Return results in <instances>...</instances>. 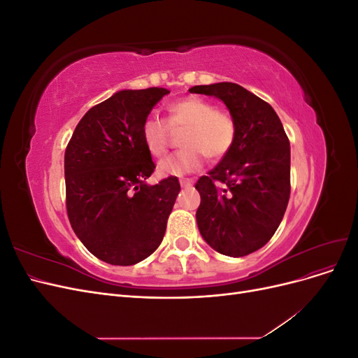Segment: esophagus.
I'll use <instances>...</instances> for the list:
<instances>
[{
    "label": "esophagus",
    "mask_w": 358,
    "mask_h": 358,
    "mask_svg": "<svg viewBox=\"0 0 358 358\" xmlns=\"http://www.w3.org/2000/svg\"><path fill=\"white\" fill-rule=\"evenodd\" d=\"M192 183H194V179H189V178H187V179H180V185L182 187H191L192 185Z\"/></svg>",
    "instance_id": "1"
}]
</instances>
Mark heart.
<instances>
[{"label": "heart", "instance_id": "obj_1", "mask_svg": "<svg viewBox=\"0 0 358 358\" xmlns=\"http://www.w3.org/2000/svg\"><path fill=\"white\" fill-rule=\"evenodd\" d=\"M182 133L183 149L158 162L161 176H182L201 169L204 157L218 161L230 152L237 127L230 112L215 109V104L201 96H187L171 103L167 121L148 116L142 125V140L148 152L161 157L167 152L171 131Z\"/></svg>", "mask_w": 358, "mask_h": 358}]
</instances>
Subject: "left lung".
<instances>
[{
    "label": "left lung",
    "mask_w": 358,
    "mask_h": 358,
    "mask_svg": "<svg viewBox=\"0 0 358 358\" xmlns=\"http://www.w3.org/2000/svg\"><path fill=\"white\" fill-rule=\"evenodd\" d=\"M189 92L222 100L237 127L230 152L196 183L199 230L215 251L245 257L272 239L284 218L289 140L273 107L241 85H199Z\"/></svg>",
    "instance_id": "left-lung-1"
}]
</instances>
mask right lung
Instances as JSON below:
<instances>
[{
	"label": "right lung",
	"mask_w": 358,
	"mask_h": 358,
	"mask_svg": "<svg viewBox=\"0 0 358 358\" xmlns=\"http://www.w3.org/2000/svg\"><path fill=\"white\" fill-rule=\"evenodd\" d=\"M164 88L125 90L85 113L66 149L67 215L88 251L113 266H131L159 246L180 185L145 179L155 164L142 125Z\"/></svg>",
	"instance_id": "1"
}]
</instances>
